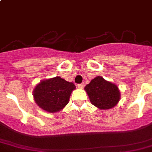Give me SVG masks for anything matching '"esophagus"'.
<instances>
[{"label": "esophagus", "mask_w": 152, "mask_h": 152, "mask_svg": "<svg viewBox=\"0 0 152 152\" xmlns=\"http://www.w3.org/2000/svg\"><path fill=\"white\" fill-rule=\"evenodd\" d=\"M77 87H78V89H82L83 87H84V83H80V84H78L77 85Z\"/></svg>", "instance_id": "1"}]
</instances>
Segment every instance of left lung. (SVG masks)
Here are the masks:
<instances>
[{
  "instance_id": "1",
  "label": "left lung",
  "mask_w": 152,
  "mask_h": 152,
  "mask_svg": "<svg viewBox=\"0 0 152 152\" xmlns=\"http://www.w3.org/2000/svg\"><path fill=\"white\" fill-rule=\"evenodd\" d=\"M89 101L100 110H109L114 107L120 100L121 94L115 83L97 76L84 88Z\"/></svg>"
}]
</instances>
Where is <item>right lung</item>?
Returning <instances> with one entry per match:
<instances>
[{
	"mask_svg": "<svg viewBox=\"0 0 152 152\" xmlns=\"http://www.w3.org/2000/svg\"><path fill=\"white\" fill-rule=\"evenodd\" d=\"M75 89L73 83L57 76L41 80L34 88L33 95L41 109L52 113L59 112L68 104L71 94Z\"/></svg>",
	"mask_w": 152,
	"mask_h": 152,
	"instance_id": "obj_1",
	"label": "right lung"
}]
</instances>
